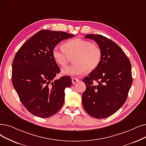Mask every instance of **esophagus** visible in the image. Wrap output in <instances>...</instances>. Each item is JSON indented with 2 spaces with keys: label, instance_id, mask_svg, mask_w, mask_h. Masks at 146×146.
<instances>
[{
  "label": "esophagus",
  "instance_id": "esophagus-1",
  "mask_svg": "<svg viewBox=\"0 0 146 146\" xmlns=\"http://www.w3.org/2000/svg\"><path fill=\"white\" fill-rule=\"evenodd\" d=\"M72 79V84H76L77 82L79 81V80H78V79H76V78H73Z\"/></svg>",
  "mask_w": 146,
  "mask_h": 146
}]
</instances>
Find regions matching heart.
<instances>
[{
	"label": "heart",
	"mask_w": 146,
	"mask_h": 146,
	"mask_svg": "<svg viewBox=\"0 0 146 146\" xmlns=\"http://www.w3.org/2000/svg\"><path fill=\"white\" fill-rule=\"evenodd\" d=\"M54 60L58 65L65 66L74 56V64L61 70L64 75L79 76L86 71L92 72L100 64L102 51L96 43L76 38L62 44V48L56 46L52 50Z\"/></svg>",
	"instance_id": "b5f03b06"
}]
</instances>
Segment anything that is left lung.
I'll return each instance as SVG.
<instances>
[{"instance_id": "8db88e82", "label": "left lung", "mask_w": 146, "mask_h": 146, "mask_svg": "<svg viewBox=\"0 0 146 146\" xmlns=\"http://www.w3.org/2000/svg\"><path fill=\"white\" fill-rule=\"evenodd\" d=\"M102 51L99 66L83 79L86 90L82 104L89 115L104 119L116 113L125 103L132 84L131 64L123 50L105 36L89 34Z\"/></svg>"}]
</instances>
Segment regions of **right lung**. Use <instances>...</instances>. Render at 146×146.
I'll return each mask as SVG.
<instances>
[{
  "instance_id": "obj_1",
  "label": "right lung",
  "mask_w": 146,
  "mask_h": 146,
  "mask_svg": "<svg viewBox=\"0 0 146 146\" xmlns=\"http://www.w3.org/2000/svg\"><path fill=\"white\" fill-rule=\"evenodd\" d=\"M74 37L64 31L42 30L25 42L15 54L12 66V82L21 103L33 115L52 116L64 102L66 88L72 78L54 80L60 72L52 50L64 39Z\"/></svg>"
}]
</instances>
